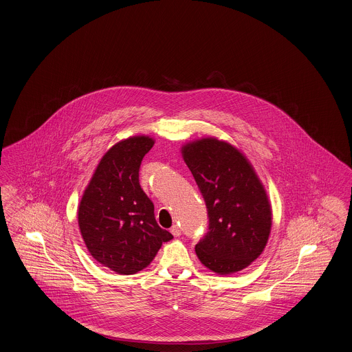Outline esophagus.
Listing matches in <instances>:
<instances>
[{
  "label": "esophagus",
  "instance_id": "34e87169",
  "mask_svg": "<svg viewBox=\"0 0 352 352\" xmlns=\"http://www.w3.org/2000/svg\"><path fill=\"white\" fill-rule=\"evenodd\" d=\"M170 232L174 234L175 237H178V236H181V228H179L178 226H173L171 230H170Z\"/></svg>",
  "mask_w": 352,
  "mask_h": 352
}]
</instances>
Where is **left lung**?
Wrapping results in <instances>:
<instances>
[{
    "label": "left lung",
    "instance_id": "1",
    "mask_svg": "<svg viewBox=\"0 0 352 352\" xmlns=\"http://www.w3.org/2000/svg\"><path fill=\"white\" fill-rule=\"evenodd\" d=\"M208 210V232L195 254L221 275L250 266L265 250L272 231V206L254 167L237 148L216 138L182 147Z\"/></svg>",
    "mask_w": 352,
    "mask_h": 352
}]
</instances>
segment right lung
<instances>
[{
  "label": "right lung",
  "instance_id": "1",
  "mask_svg": "<svg viewBox=\"0 0 352 352\" xmlns=\"http://www.w3.org/2000/svg\"><path fill=\"white\" fill-rule=\"evenodd\" d=\"M150 136L116 143L100 160L78 206V226L90 255L118 274L147 267L173 234L157 226L154 204L139 184V168L153 148Z\"/></svg>",
  "mask_w": 352,
  "mask_h": 352
}]
</instances>
